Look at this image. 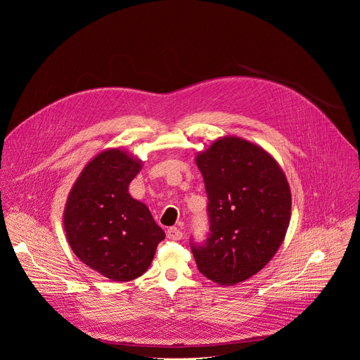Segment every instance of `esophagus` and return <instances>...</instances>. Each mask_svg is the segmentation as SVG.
Masks as SVG:
<instances>
[{
    "label": "esophagus",
    "instance_id": "obj_1",
    "mask_svg": "<svg viewBox=\"0 0 360 360\" xmlns=\"http://www.w3.org/2000/svg\"><path fill=\"white\" fill-rule=\"evenodd\" d=\"M182 231L179 229V228H176V226H172V228H169L168 231H167V236L169 238V239H172V240H179V239H182Z\"/></svg>",
    "mask_w": 360,
    "mask_h": 360
}]
</instances>
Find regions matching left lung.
I'll use <instances>...</instances> for the list:
<instances>
[{"label": "left lung", "mask_w": 360, "mask_h": 360, "mask_svg": "<svg viewBox=\"0 0 360 360\" xmlns=\"http://www.w3.org/2000/svg\"><path fill=\"white\" fill-rule=\"evenodd\" d=\"M208 195L210 233L191 239L199 272L219 285L258 274L278 252L290 221L292 198L278 162L242 138L215 141L198 153Z\"/></svg>", "instance_id": "1"}]
</instances>
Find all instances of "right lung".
Instances as JSON below:
<instances>
[{"instance_id":"1","label":"right lung","mask_w":360,"mask_h":360,"mask_svg":"<svg viewBox=\"0 0 360 360\" xmlns=\"http://www.w3.org/2000/svg\"><path fill=\"white\" fill-rule=\"evenodd\" d=\"M141 161L115 148L98 153L72 186L64 214L67 239L91 269L115 282L141 276L165 232L128 193Z\"/></svg>"}]
</instances>
